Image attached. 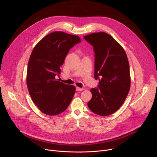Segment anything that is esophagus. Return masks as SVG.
I'll return each mask as SVG.
<instances>
[{
  "label": "esophagus",
  "instance_id": "obj_1",
  "mask_svg": "<svg viewBox=\"0 0 157 157\" xmlns=\"http://www.w3.org/2000/svg\"><path fill=\"white\" fill-rule=\"evenodd\" d=\"M76 89L77 91H81L84 90V88H81V87H76Z\"/></svg>",
  "mask_w": 157,
  "mask_h": 157
}]
</instances>
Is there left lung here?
I'll return each mask as SVG.
<instances>
[{
  "instance_id": "left-lung-1",
  "label": "left lung",
  "mask_w": 157,
  "mask_h": 157,
  "mask_svg": "<svg viewBox=\"0 0 157 157\" xmlns=\"http://www.w3.org/2000/svg\"><path fill=\"white\" fill-rule=\"evenodd\" d=\"M95 53V79L98 88L91 89L92 98L87 103L96 114H114L124 102L130 88V67L124 49L110 35L97 32L84 36Z\"/></svg>"
}]
</instances>
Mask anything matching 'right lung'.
I'll use <instances>...</instances> for the list:
<instances>
[{
	"instance_id": "add662e5",
	"label": "right lung",
	"mask_w": 157,
	"mask_h": 157,
	"mask_svg": "<svg viewBox=\"0 0 157 157\" xmlns=\"http://www.w3.org/2000/svg\"><path fill=\"white\" fill-rule=\"evenodd\" d=\"M81 42L79 36L54 32L43 38L34 47L28 63L27 85L30 96L43 113L56 116L71 102L76 87L56 79L71 48Z\"/></svg>"
}]
</instances>
